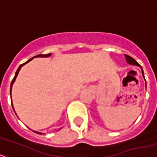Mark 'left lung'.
<instances>
[{
  "instance_id": "obj_1",
  "label": "left lung",
  "mask_w": 157,
  "mask_h": 157,
  "mask_svg": "<svg viewBox=\"0 0 157 157\" xmlns=\"http://www.w3.org/2000/svg\"><path fill=\"white\" fill-rule=\"evenodd\" d=\"M125 57H126V61L127 63H129V64H131V65H134V66H137V67H141V69H142V76L144 77V72H143V70H142V67H141V65H140L139 63H137V61H135L133 58L132 57H130V56H128V55L125 54ZM144 79H145V77H144ZM146 86H147V84H146ZM147 87V86H146Z\"/></svg>"
}]
</instances>
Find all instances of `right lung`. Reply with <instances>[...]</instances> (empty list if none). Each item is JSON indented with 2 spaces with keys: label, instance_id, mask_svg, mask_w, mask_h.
<instances>
[{
  "label": "right lung",
  "instance_id": "1",
  "mask_svg": "<svg viewBox=\"0 0 157 157\" xmlns=\"http://www.w3.org/2000/svg\"><path fill=\"white\" fill-rule=\"evenodd\" d=\"M50 56H51V53H48V54H45V55H44V54H39V55H37V56H35V57H32V58H30V59H29V60H28V61H27L26 63L21 64V65H20V67H19V68H18V69H17V71H16V72H15V77L13 78V80H12V81H11V84H10V94H11L12 86H13V84H14V82H15V79H16V77H17L18 74H19V71H20V68L22 67L23 66L25 65V64H26V63H28L29 62H30L31 60L33 59L34 57H50ZM11 105H12V102H11ZM13 109H14V107H13ZM33 132H36V133H39V134H42V132H35V131H33Z\"/></svg>",
  "mask_w": 157,
  "mask_h": 157
}]
</instances>
